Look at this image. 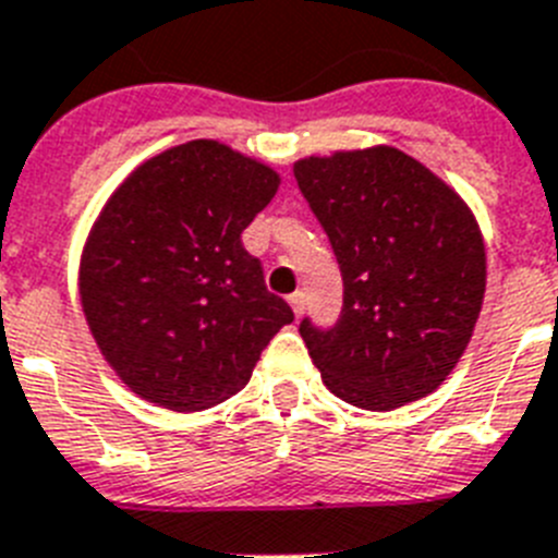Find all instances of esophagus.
Returning a JSON list of instances; mask_svg holds the SVG:
<instances>
[{
    "label": "esophagus",
    "instance_id": "obj_1",
    "mask_svg": "<svg viewBox=\"0 0 558 558\" xmlns=\"http://www.w3.org/2000/svg\"><path fill=\"white\" fill-rule=\"evenodd\" d=\"M288 302H290V307H293L295 318H302V313H304V304H307V295H304L302 290H295V293L290 295Z\"/></svg>",
    "mask_w": 558,
    "mask_h": 558
}]
</instances>
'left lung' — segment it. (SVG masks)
Wrapping results in <instances>:
<instances>
[{"mask_svg": "<svg viewBox=\"0 0 558 558\" xmlns=\"http://www.w3.org/2000/svg\"><path fill=\"white\" fill-rule=\"evenodd\" d=\"M293 172L343 276L338 324L299 327L324 386L366 411L433 393L470 343L486 293L472 209L388 145L307 156Z\"/></svg>", "mask_w": 558, "mask_h": 558, "instance_id": "left-lung-1", "label": "left lung"}]
</instances>
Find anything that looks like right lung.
Segmentation results:
<instances>
[{
  "label": "right lung",
  "instance_id": "1",
  "mask_svg": "<svg viewBox=\"0 0 558 558\" xmlns=\"http://www.w3.org/2000/svg\"><path fill=\"white\" fill-rule=\"evenodd\" d=\"M279 172L218 140L142 161L81 254V304L108 366L153 405L206 411L234 397L293 310L268 293L243 231Z\"/></svg>",
  "mask_w": 558,
  "mask_h": 558
}]
</instances>
